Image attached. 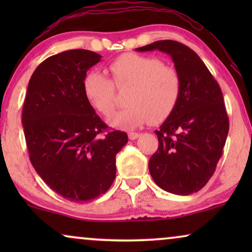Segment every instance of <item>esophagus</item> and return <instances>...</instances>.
<instances>
[{
	"label": "esophagus",
	"instance_id": "obj_1",
	"mask_svg": "<svg viewBox=\"0 0 252 252\" xmlns=\"http://www.w3.org/2000/svg\"><path fill=\"white\" fill-rule=\"evenodd\" d=\"M139 136H140L139 133H135V132H129V133H128L129 140H136Z\"/></svg>",
	"mask_w": 252,
	"mask_h": 252
}]
</instances>
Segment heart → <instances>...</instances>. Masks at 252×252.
<instances>
[{"label": "heart", "instance_id": "obj_1", "mask_svg": "<svg viewBox=\"0 0 252 252\" xmlns=\"http://www.w3.org/2000/svg\"><path fill=\"white\" fill-rule=\"evenodd\" d=\"M113 81L93 70L84 79V94L96 111L108 117L116 108V86L130 87L128 106L109 118L117 128L132 129L150 120L160 123L174 111L182 91L180 73L157 57L124 54L109 65Z\"/></svg>", "mask_w": 252, "mask_h": 252}]
</instances>
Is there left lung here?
<instances>
[{"mask_svg": "<svg viewBox=\"0 0 252 252\" xmlns=\"http://www.w3.org/2000/svg\"><path fill=\"white\" fill-rule=\"evenodd\" d=\"M156 49L172 57L182 91L174 111L155 132L159 146L149 159V171L164 190L190 195L215 173L228 134V116L218 82L194 50L161 40L136 51Z\"/></svg>", "mask_w": 252, "mask_h": 252, "instance_id": "8db88e82", "label": "left lung"}]
</instances>
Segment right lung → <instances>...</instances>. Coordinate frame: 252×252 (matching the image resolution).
I'll return each instance as SVG.
<instances>
[{"label":"right lung","instance_id":"obj_1","mask_svg":"<svg viewBox=\"0 0 252 252\" xmlns=\"http://www.w3.org/2000/svg\"><path fill=\"white\" fill-rule=\"evenodd\" d=\"M101 55L66 50L33 72L22 123L30 160L62 197L80 203L104 194L116 178V155L127 134L109 127L84 94L87 71Z\"/></svg>","mask_w":252,"mask_h":252}]
</instances>
